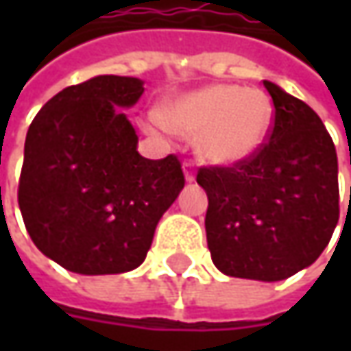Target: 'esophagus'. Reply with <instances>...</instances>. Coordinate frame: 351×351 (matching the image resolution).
I'll return each instance as SVG.
<instances>
[{
    "label": "esophagus",
    "mask_w": 351,
    "mask_h": 351,
    "mask_svg": "<svg viewBox=\"0 0 351 351\" xmlns=\"http://www.w3.org/2000/svg\"><path fill=\"white\" fill-rule=\"evenodd\" d=\"M183 171H185V180L193 182L195 180V162L193 160H185L183 162Z\"/></svg>",
    "instance_id": "esophagus-1"
}]
</instances>
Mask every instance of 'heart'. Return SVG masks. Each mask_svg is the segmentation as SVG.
<instances>
[{"label": "heart", "mask_w": 351, "mask_h": 351, "mask_svg": "<svg viewBox=\"0 0 351 351\" xmlns=\"http://www.w3.org/2000/svg\"><path fill=\"white\" fill-rule=\"evenodd\" d=\"M274 105L260 89L217 84L180 95L166 115L152 111V132H197V150L213 164H236L254 156L269 134Z\"/></svg>", "instance_id": "1"}]
</instances>
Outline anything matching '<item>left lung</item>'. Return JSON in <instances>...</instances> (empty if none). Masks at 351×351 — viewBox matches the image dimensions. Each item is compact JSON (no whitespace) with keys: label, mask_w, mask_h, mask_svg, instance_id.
Here are the masks:
<instances>
[{"label":"left lung","mask_w":351,"mask_h":351,"mask_svg":"<svg viewBox=\"0 0 351 351\" xmlns=\"http://www.w3.org/2000/svg\"><path fill=\"white\" fill-rule=\"evenodd\" d=\"M274 121L262 148L232 166H201L207 244L230 277L279 281L328 246L340 219L338 158L320 117L271 82Z\"/></svg>","instance_id":"1"}]
</instances>
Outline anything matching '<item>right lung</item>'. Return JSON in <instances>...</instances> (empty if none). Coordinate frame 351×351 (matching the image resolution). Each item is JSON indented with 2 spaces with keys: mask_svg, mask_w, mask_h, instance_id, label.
<instances>
[{
  "mask_svg": "<svg viewBox=\"0 0 351 351\" xmlns=\"http://www.w3.org/2000/svg\"><path fill=\"white\" fill-rule=\"evenodd\" d=\"M142 82L97 75L56 93L33 119L21 168L19 209L34 246L68 271L138 267L162 215L185 185L176 154L148 160L119 107Z\"/></svg>",
  "mask_w": 351,
  "mask_h": 351,
  "instance_id": "1",
  "label": "right lung"
}]
</instances>
